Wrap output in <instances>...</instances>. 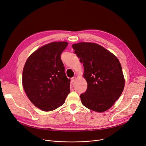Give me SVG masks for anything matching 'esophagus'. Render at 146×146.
<instances>
[{"label":"esophagus","mask_w":146,"mask_h":146,"mask_svg":"<svg viewBox=\"0 0 146 146\" xmlns=\"http://www.w3.org/2000/svg\"><path fill=\"white\" fill-rule=\"evenodd\" d=\"M76 80V77H73L72 78V79H71V80H72V82H74Z\"/></svg>","instance_id":"1"}]
</instances>
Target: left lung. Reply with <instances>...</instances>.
Returning <instances> with one entry per match:
<instances>
[{"label":"left lung","instance_id":"left-lung-1","mask_svg":"<svg viewBox=\"0 0 146 146\" xmlns=\"http://www.w3.org/2000/svg\"><path fill=\"white\" fill-rule=\"evenodd\" d=\"M72 47L83 64V77L88 84L86 92L80 95L82 104L96 112L108 110L118 99L125 86L119 60L96 43L80 42Z\"/></svg>","mask_w":146,"mask_h":146}]
</instances>
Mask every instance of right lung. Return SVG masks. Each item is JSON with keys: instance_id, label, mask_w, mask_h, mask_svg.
<instances>
[{"instance_id": "obj_1", "label": "right lung", "mask_w": 146, "mask_h": 146, "mask_svg": "<svg viewBox=\"0 0 146 146\" xmlns=\"http://www.w3.org/2000/svg\"><path fill=\"white\" fill-rule=\"evenodd\" d=\"M67 41H54L40 47L27 59L23 72V86L33 105L44 111L64 105L70 93V81L60 54Z\"/></svg>"}]
</instances>
